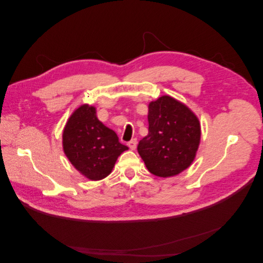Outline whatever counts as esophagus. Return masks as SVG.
I'll return each instance as SVG.
<instances>
[{"label":"esophagus","mask_w":263,"mask_h":263,"mask_svg":"<svg viewBox=\"0 0 263 263\" xmlns=\"http://www.w3.org/2000/svg\"><path fill=\"white\" fill-rule=\"evenodd\" d=\"M127 146H128L132 150H135L137 147V139H132L130 141L127 142Z\"/></svg>","instance_id":"esophagus-1"}]
</instances>
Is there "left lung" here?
Returning <instances> with one entry per match:
<instances>
[{
	"label": "left lung",
	"instance_id": "8db88e82",
	"mask_svg": "<svg viewBox=\"0 0 263 263\" xmlns=\"http://www.w3.org/2000/svg\"><path fill=\"white\" fill-rule=\"evenodd\" d=\"M148 135L137 147L147 169L157 177L177 176L189 168L201 140V127L191 110L168 95L149 104Z\"/></svg>",
	"mask_w": 263,
	"mask_h": 263
}]
</instances>
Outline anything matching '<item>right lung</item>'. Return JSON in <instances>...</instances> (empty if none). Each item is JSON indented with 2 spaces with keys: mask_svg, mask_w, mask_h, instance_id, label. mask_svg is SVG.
Here are the masks:
<instances>
[{
  "mask_svg": "<svg viewBox=\"0 0 263 263\" xmlns=\"http://www.w3.org/2000/svg\"><path fill=\"white\" fill-rule=\"evenodd\" d=\"M62 140L70 162L93 181L107 177L118 156L128 149L119 142L114 130L99 121L95 108L89 105L80 106L71 115Z\"/></svg>",
  "mask_w": 263,
  "mask_h": 263,
  "instance_id": "right-lung-1",
  "label": "right lung"
}]
</instances>
